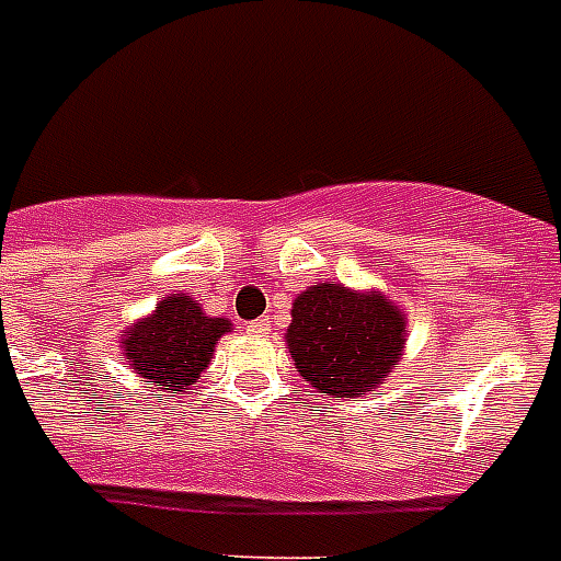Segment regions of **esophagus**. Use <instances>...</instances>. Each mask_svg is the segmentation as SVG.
I'll return each instance as SVG.
<instances>
[{"instance_id": "34e87169", "label": "esophagus", "mask_w": 561, "mask_h": 561, "mask_svg": "<svg viewBox=\"0 0 561 561\" xmlns=\"http://www.w3.org/2000/svg\"><path fill=\"white\" fill-rule=\"evenodd\" d=\"M247 329H250V332H255V334L271 332V317H262V320H255V323H250Z\"/></svg>"}]
</instances>
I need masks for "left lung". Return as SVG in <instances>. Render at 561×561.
Listing matches in <instances>:
<instances>
[{"mask_svg":"<svg viewBox=\"0 0 561 561\" xmlns=\"http://www.w3.org/2000/svg\"><path fill=\"white\" fill-rule=\"evenodd\" d=\"M288 329L297 373L334 399H355L383 381L404 350V314L378 294L314 285L294 302Z\"/></svg>","mask_w":561,"mask_h":561,"instance_id":"obj_1","label":"left lung"}]
</instances>
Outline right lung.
<instances>
[{
    "label": "right lung",
    "instance_id": "right-lung-1",
    "mask_svg": "<svg viewBox=\"0 0 561 561\" xmlns=\"http://www.w3.org/2000/svg\"><path fill=\"white\" fill-rule=\"evenodd\" d=\"M229 329V320L206 317L194 299L174 294L157 306L151 317L136 323L125 343V358L153 390L183 392L206 369L215 341Z\"/></svg>",
    "mask_w": 561,
    "mask_h": 561
}]
</instances>
